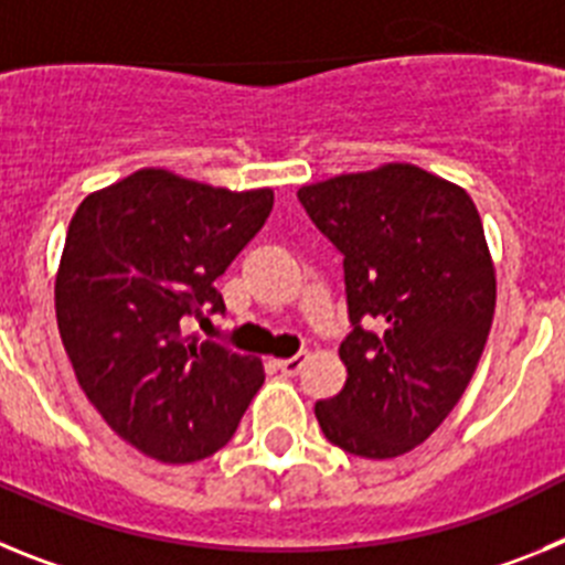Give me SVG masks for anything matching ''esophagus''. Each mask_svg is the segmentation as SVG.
<instances>
[{
	"label": "esophagus",
	"instance_id": "34e87169",
	"mask_svg": "<svg viewBox=\"0 0 565 565\" xmlns=\"http://www.w3.org/2000/svg\"><path fill=\"white\" fill-rule=\"evenodd\" d=\"M306 362H308V353H297V356H291V359H279L277 367L286 373V376H297V373L306 367Z\"/></svg>",
	"mask_w": 565,
	"mask_h": 565
}]
</instances>
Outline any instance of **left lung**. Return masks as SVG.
Returning a JSON list of instances; mask_svg holds the SVG:
<instances>
[{"mask_svg":"<svg viewBox=\"0 0 565 565\" xmlns=\"http://www.w3.org/2000/svg\"><path fill=\"white\" fill-rule=\"evenodd\" d=\"M344 257L353 331L344 387L313 413L331 444L396 458L438 430L476 373L495 313V263L476 203L413 163L299 189Z\"/></svg>","mask_w":565,"mask_h":565,"instance_id":"obj_1","label":"left lung"}]
</instances>
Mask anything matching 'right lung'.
<instances>
[{
	"label": "right lung",
	"mask_w": 565,
	"mask_h": 565,
	"mask_svg": "<svg viewBox=\"0 0 565 565\" xmlns=\"http://www.w3.org/2000/svg\"><path fill=\"white\" fill-rule=\"evenodd\" d=\"M271 189L232 192L138 169L89 192L56 271V319L82 391L135 450L192 463L226 447L266 379L257 356L186 333L263 228Z\"/></svg>",
	"instance_id": "obj_1"
}]
</instances>
